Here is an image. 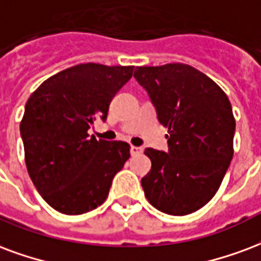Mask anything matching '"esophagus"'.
<instances>
[{
    "instance_id": "34e87169",
    "label": "esophagus",
    "mask_w": 261,
    "mask_h": 261,
    "mask_svg": "<svg viewBox=\"0 0 261 261\" xmlns=\"http://www.w3.org/2000/svg\"><path fill=\"white\" fill-rule=\"evenodd\" d=\"M130 152L133 156H137L140 155V153H142V148H140V146H131Z\"/></svg>"
}]
</instances>
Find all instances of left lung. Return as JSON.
<instances>
[{"label":"left lung","mask_w":261,"mask_h":261,"mask_svg":"<svg viewBox=\"0 0 261 261\" xmlns=\"http://www.w3.org/2000/svg\"><path fill=\"white\" fill-rule=\"evenodd\" d=\"M134 79L169 127L167 152L145 149L152 162L141 179L146 199L171 216L194 213L217 192L232 159L231 103L212 79L184 63L137 67Z\"/></svg>","instance_id":"left-lung-1"}]
</instances>
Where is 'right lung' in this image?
<instances>
[{"label": "right lung", "instance_id": "1", "mask_svg": "<svg viewBox=\"0 0 261 261\" xmlns=\"http://www.w3.org/2000/svg\"><path fill=\"white\" fill-rule=\"evenodd\" d=\"M133 69L77 65L49 77L29 98L20 123L26 166L38 194L58 212L83 214L103 203L130 158L127 142L96 141L88 128L96 119L106 120Z\"/></svg>", "mask_w": 261, "mask_h": 261}]
</instances>
